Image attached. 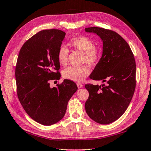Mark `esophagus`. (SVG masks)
<instances>
[{"label": "esophagus", "mask_w": 151, "mask_h": 151, "mask_svg": "<svg viewBox=\"0 0 151 151\" xmlns=\"http://www.w3.org/2000/svg\"><path fill=\"white\" fill-rule=\"evenodd\" d=\"M77 86L79 88V89H80L82 87H83V85L81 84V83H77Z\"/></svg>", "instance_id": "1"}]
</instances>
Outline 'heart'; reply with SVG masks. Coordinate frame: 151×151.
I'll return each mask as SVG.
<instances>
[{"mask_svg":"<svg viewBox=\"0 0 151 151\" xmlns=\"http://www.w3.org/2000/svg\"><path fill=\"white\" fill-rule=\"evenodd\" d=\"M71 47L79 52L83 54V62L89 65L95 66L98 63L101 58V53L99 49L95 47L93 41L85 36H79L73 38L69 42ZM68 48L61 45L58 50V60L61 65H66L68 58ZM90 70L86 66L81 68L69 67L62 73L64 78L74 82H81L89 75Z\"/></svg>","mask_w":151,"mask_h":151,"instance_id":"b5f03b06","label":"heart"}]
</instances>
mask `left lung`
Listing matches in <instances>:
<instances>
[{
	"label": "left lung",
	"mask_w": 151,
	"mask_h": 151,
	"mask_svg": "<svg viewBox=\"0 0 151 151\" xmlns=\"http://www.w3.org/2000/svg\"><path fill=\"white\" fill-rule=\"evenodd\" d=\"M87 33L96 34L102 42L101 58L90 78L107 84H87L89 98L85 107L87 115L100 124L116 121L125 112L135 89L136 64L127 42L115 31L98 27H87Z\"/></svg>",
	"instance_id": "8db88e82"
}]
</instances>
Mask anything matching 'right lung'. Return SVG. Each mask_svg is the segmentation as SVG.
<instances>
[{
    "mask_svg": "<svg viewBox=\"0 0 151 151\" xmlns=\"http://www.w3.org/2000/svg\"><path fill=\"white\" fill-rule=\"evenodd\" d=\"M66 36L59 29L39 31L19 50L16 66L18 96L25 112L44 126L57 123L66 114L67 105L78 90L74 82L64 79L50 87L49 81L59 79L58 50Z\"/></svg>",
    "mask_w": 151,
    "mask_h": 151,
    "instance_id": "obj_1",
    "label": "right lung"
}]
</instances>
